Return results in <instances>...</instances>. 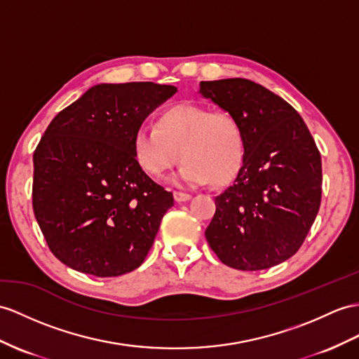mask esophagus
I'll return each instance as SVG.
<instances>
[{
	"instance_id": "34e87169",
	"label": "esophagus",
	"mask_w": 359,
	"mask_h": 359,
	"mask_svg": "<svg viewBox=\"0 0 359 359\" xmlns=\"http://www.w3.org/2000/svg\"><path fill=\"white\" fill-rule=\"evenodd\" d=\"M173 198L177 203H187L191 196L189 194H182V191H173Z\"/></svg>"
}]
</instances>
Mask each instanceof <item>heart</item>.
<instances>
[{
  "label": "heart",
  "instance_id": "1",
  "mask_svg": "<svg viewBox=\"0 0 359 359\" xmlns=\"http://www.w3.org/2000/svg\"><path fill=\"white\" fill-rule=\"evenodd\" d=\"M134 154L138 164L156 177L173 168L181 156L184 164L175 175L180 184L198 187L210 180L224 184L242 163L243 138L230 114L181 103L161 114L158 126L142 125L135 130Z\"/></svg>",
  "mask_w": 359,
  "mask_h": 359
}]
</instances>
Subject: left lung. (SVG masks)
I'll list each match as a JSON object with an SVG mask.
<instances>
[{"label": "left lung", "mask_w": 359, "mask_h": 359, "mask_svg": "<svg viewBox=\"0 0 359 359\" xmlns=\"http://www.w3.org/2000/svg\"><path fill=\"white\" fill-rule=\"evenodd\" d=\"M238 121L241 169L215 198L208 245L222 264L259 271L292 257L321 203V156L290 103L248 79L201 82L199 91Z\"/></svg>", "instance_id": "1"}]
</instances>
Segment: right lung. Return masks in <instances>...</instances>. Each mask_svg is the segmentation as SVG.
I'll return each instance as SVG.
<instances>
[{
	"mask_svg": "<svg viewBox=\"0 0 359 359\" xmlns=\"http://www.w3.org/2000/svg\"><path fill=\"white\" fill-rule=\"evenodd\" d=\"M177 91L99 83L51 120L33 154V212L67 266L117 277L143 264L173 195L140 168L134 135Z\"/></svg>",
	"mask_w": 359,
	"mask_h": 359,
	"instance_id": "1",
	"label": "right lung"
}]
</instances>
